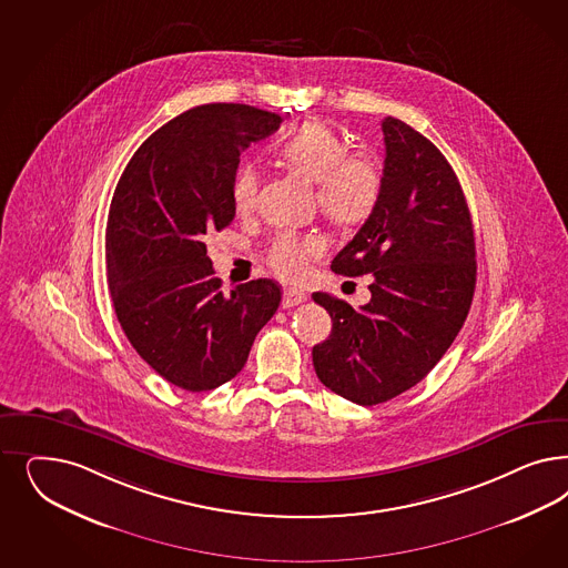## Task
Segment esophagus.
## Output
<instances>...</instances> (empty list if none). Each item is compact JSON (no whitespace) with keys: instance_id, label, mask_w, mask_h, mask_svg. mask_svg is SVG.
<instances>
[{"instance_id":"esophagus-1","label":"esophagus","mask_w":568,"mask_h":568,"mask_svg":"<svg viewBox=\"0 0 568 568\" xmlns=\"http://www.w3.org/2000/svg\"><path fill=\"white\" fill-rule=\"evenodd\" d=\"M305 301H307V294L303 293V291L288 288V291H284V296H282V307H284V310H291L294 305H301V303H305Z\"/></svg>"}]
</instances>
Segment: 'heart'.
Returning <instances> with one entry per match:
<instances>
[{
	"label": "heart",
	"instance_id": "1",
	"mask_svg": "<svg viewBox=\"0 0 568 568\" xmlns=\"http://www.w3.org/2000/svg\"><path fill=\"white\" fill-rule=\"evenodd\" d=\"M280 159L294 173L315 182V199L322 213L338 225H357L374 213L383 196V171L378 163L362 154L347 152L345 140L328 125L310 121L277 146ZM258 178L253 166H240L232 182V202L239 213L253 209ZM320 236L277 234L270 251L275 274L286 280L303 277L310 258L324 251Z\"/></svg>",
	"mask_w": 568,
	"mask_h": 568
}]
</instances>
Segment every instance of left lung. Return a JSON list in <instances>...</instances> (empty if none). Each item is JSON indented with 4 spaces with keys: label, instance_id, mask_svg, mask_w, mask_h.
I'll list each match as a JSON object with an SVG mask.
<instances>
[{
    "label": "left lung",
    "instance_id": "1",
    "mask_svg": "<svg viewBox=\"0 0 568 568\" xmlns=\"http://www.w3.org/2000/svg\"><path fill=\"white\" fill-rule=\"evenodd\" d=\"M383 196L334 256L336 274H372L362 310L313 294L332 317L313 347L322 385L357 405L385 403L437 366L470 312L475 230L462 185L439 148L395 116L383 121Z\"/></svg>",
    "mask_w": 568,
    "mask_h": 568
}]
</instances>
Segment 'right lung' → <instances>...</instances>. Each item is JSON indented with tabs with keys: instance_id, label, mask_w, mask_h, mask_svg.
<instances>
[{
	"instance_id": "1",
	"label": "right lung",
	"mask_w": 568,
	"mask_h": 568,
	"mask_svg": "<svg viewBox=\"0 0 568 568\" xmlns=\"http://www.w3.org/2000/svg\"><path fill=\"white\" fill-rule=\"evenodd\" d=\"M280 123L246 104L185 110L135 150L112 194L106 272L116 320L148 366L183 390L232 381L282 301L267 277L223 294L202 242L236 215L242 150Z\"/></svg>"
}]
</instances>
